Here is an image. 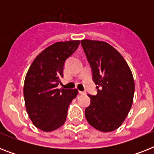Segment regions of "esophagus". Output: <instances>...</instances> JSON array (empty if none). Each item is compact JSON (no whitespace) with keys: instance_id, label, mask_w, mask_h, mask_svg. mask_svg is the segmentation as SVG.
I'll return each instance as SVG.
<instances>
[{"instance_id":"1","label":"esophagus","mask_w":154,"mask_h":154,"mask_svg":"<svg viewBox=\"0 0 154 154\" xmlns=\"http://www.w3.org/2000/svg\"><path fill=\"white\" fill-rule=\"evenodd\" d=\"M79 94H85V93L84 91H79Z\"/></svg>"}]
</instances>
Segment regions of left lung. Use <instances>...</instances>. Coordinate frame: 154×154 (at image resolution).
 I'll return each mask as SVG.
<instances>
[{"instance_id": "8db88e82", "label": "left lung", "mask_w": 154, "mask_h": 154, "mask_svg": "<svg viewBox=\"0 0 154 154\" xmlns=\"http://www.w3.org/2000/svg\"><path fill=\"white\" fill-rule=\"evenodd\" d=\"M81 44L97 85V94L89 95L91 101L85 110V118L99 131H113L133 105L135 85L131 70L121 53L106 42L84 39Z\"/></svg>"}]
</instances>
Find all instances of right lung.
Returning <instances> with one entry per match:
<instances>
[{
	"mask_svg": "<svg viewBox=\"0 0 154 154\" xmlns=\"http://www.w3.org/2000/svg\"><path fill=\"white\" fill-rule=\"evenodd\" d=\"M80 41L56 42L44 49L30 65L24 83L25 108L32 124L45 132L64 125L68 107L77 89H57L65 60L76 51Z\"/></svg>",
	"mask_w": 154,
	"mask_h": 154,
	"instance_id": "right-lung-1",
	"label": "right lung"
}]
</instances>
